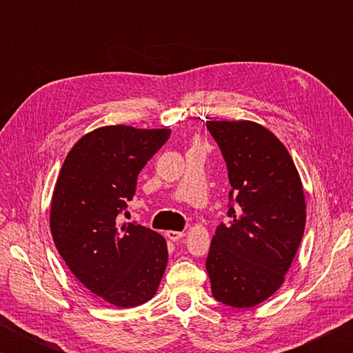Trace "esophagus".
Here are the masks:
<instances>
[{
    "label": "esophagus",
    "mask_w": 353,
    "mask_h": 353,
    "mask_svg": "<svg viewBox=\"0 0 353 353\" xmlns=\"http://www.w3.org/2000/svg\"><path fill=\"white\" fill-rule=\"evenodd\" d=\"M183 232H177V230H168L166 232V236H168V240L171 241H179L181 238H183Z\"/></svg>",
    "instance_id": "34e87169"
}]
</instances>
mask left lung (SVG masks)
I'll return each mask as SVG.
<instances>
[{
    "label": "left lung",
    "instance_id": "1",
    "mask_svg": "<svg viewBox=\"0 0 353 353\" xmlns=\"http://www.w3.org/2000/svg\"><path fill=\"white\" fill-rule=\"evenodd\" d=\"M227 166L229 223H221L205 270L218 302L249 308L283 283L305 229V196L283 143L252 121H207Z\"/></svg>",
    "mask_w": 353,
    "mask_h": 353
}]
</instances>
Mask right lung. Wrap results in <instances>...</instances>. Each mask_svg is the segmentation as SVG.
Instances as JSON below:
<instances>
[{
	"mask_svg": "<svg viewBox=\"0 0 353 353\" xmlns=\"http://www.w3.org/2000/svg\"><path fill=\"white\" fill-rule=\"evenodd\" d=\"M170 129L105 126L83 135L68 152L51 202V234L76 279L115 307L148 302L163 277L162 235L137 223L118 227L148 160Z\"/></svg>",
	"mask_w": 353,
	"mask_h": 353,
	"instance_id": "1",
	"label": "right lung"
}]
</instances>
